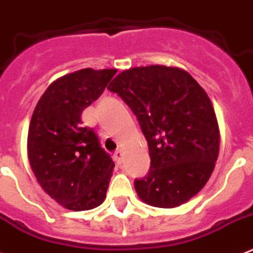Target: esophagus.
Masks as SVG:
<instances>
[{
  "instance_id": "esophagus-1",
  "label": "esophagus",
  "mask_w": 253,
  "mask_h": 253,
  "mask_svg": "<svg viewBox=\"0 0 253 253\" xmlns=\"http://www.w3.org/2000/svg\"><path fill=\"white\" fill-rule=\"evenodd\" d=\"M114 160L117 163H118V164H122V162H123V152H122V150H117L114 152Z\"/></svg>"
}]
</instances>
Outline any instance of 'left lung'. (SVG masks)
I'll use <instances>...</instances> for the list:
<instances>
[{"mask_svg": "<svg viewBox=\"0 0 253 253\" xmlns=\"http://www.w3.org/2000/svg\"><path fill=\"white\" fill-rule=\"evenodd\" d=\"M107 89L136 115L148 143L150 170L134 182L140 200L176 208L196 196L219 154V128L206 91L188 72L164 65L123 71Z\"/></svg>", "mask_w": 253, "mask_h": 253, "instance_id": "left-lung-1", "label": "left lung"}]
</instances>
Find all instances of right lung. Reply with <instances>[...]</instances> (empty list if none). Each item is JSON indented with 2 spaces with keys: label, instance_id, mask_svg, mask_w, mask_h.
I'll use <instances>...</instances> for the list:
<instances>
[{
  "label": "right lung",
  "instance_id": "obj_1",
  "mask_svg": "<svg viewBox=\"0 0 253 253\" xmlns=\"http://www.w3.org/2000/svg\"><path fill=\"white\" fill-rule=\"evenodd\" d=\"M117 69L86 68L53 81L29 127L30 166L44 192L61 206L90 210L106 197L114 163L81 113L102 94Z\"/></svg>",
  "mask_w": 253,
  "mask_h": 253
}]
</instances>
